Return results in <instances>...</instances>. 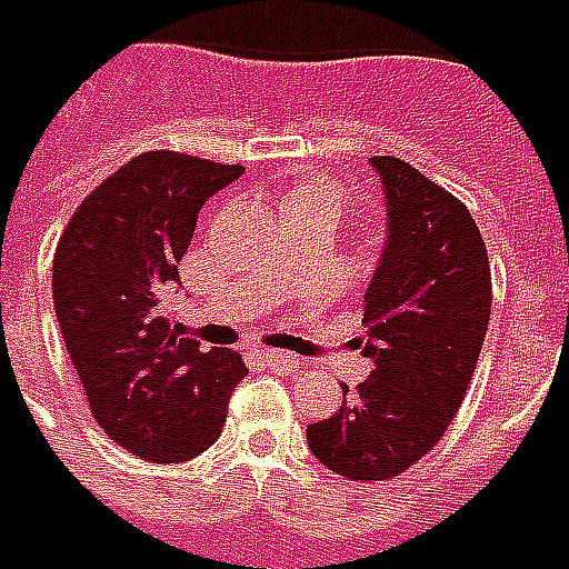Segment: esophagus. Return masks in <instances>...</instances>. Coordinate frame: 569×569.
<instances>
[{
  "label": "esophagus",
  "instance_id": "esophagus-1",
  "mask_svg": "<svg viewBox=\"0 0 569 569\" xmlns=\"http://www.w3.org/2000/svg\"><path fill=\"white\" fill-rule=\"evenodd\" d=\"M260 358H263V365H269V368H276V370H293L297 365H300V358L291 356V352H281V349L260 352Z\"/></svg>",
  "mask_w": 569,
  "mask_h": 569
}]
</instances>
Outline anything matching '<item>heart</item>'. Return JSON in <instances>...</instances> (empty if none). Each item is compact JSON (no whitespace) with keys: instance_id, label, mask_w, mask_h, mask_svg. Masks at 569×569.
<instances>
[{"instance_id":"b5f03b06","label":"heart","mask_w":569,"mask_h":569,"mask_svg":"<svg viewBox=\"0 0 569 569\" xmlns=\"http://www.w3.org/2000/svg\"><path fill=\"white\" fill-rule=\"evenodd\" d=\"M293 196H303V199H325V201H333L337 208L346 204V189L337 187V183H325V180H309L303 187L297 189Z\"/></svg>"}]
</instances>
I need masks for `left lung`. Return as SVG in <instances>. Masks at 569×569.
Returning a JSON list of instances; mask_svg holds the SVG:
<instances>
[{"instance_id":"1","label":"left lung","mask_w":569,"mask_h":569,"mask_svg":"<svg viewBox=\"0 0 569 569\" xmlns=\"http://www.w3.org/2000/svg\"><path fill=\"white\" fill-rule=\"evenodd\" d=\"M386 241L365 291L370 377L312 426V457L352 481H386L426 457L466 398L490 321V260L469 208L395 156L370 159Z\"/></svg>"}]
</instances>
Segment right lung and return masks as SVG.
Returning a JSON list of instances; mask_svg holds the SVG:
<instances>
[{
	"mask_svg": "<svg viewBox=\"0 0 569 569\" xmlns=\"http://www.w3.org/2000/svg\"><path fill=\"white\" fill-rule=\"evenodd\" d=\"M241 174V164L143 152L79 204L58 241L51 293L67 356L100 429L134 457H199L248 373L236 352L180 337L164 309L201 204Z\"/></svg>",
	"mask_w": 569,
	"mask_h": 569,
	"instance_id": "right-lung-1",
	"label": "right lung"
}]
</instances>
